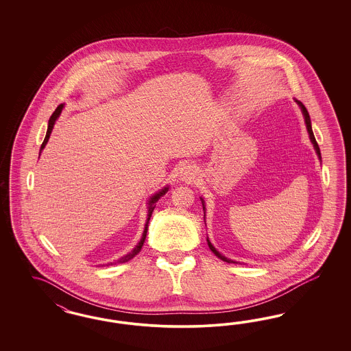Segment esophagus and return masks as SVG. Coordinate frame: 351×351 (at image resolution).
Here are the masks:
<instances>
[{"label": "esophagus", "mask_w": 351, "mask_h": 351, "mask_svg": "<svg viewBox=\"0 0 351 351\" xmlns=\"http://www.w3.org/2000/svg\"><path fill=\"white\" fill-rule=\"evenodd\" d=\"M197 176V171L193 166H184L180 171V180L185 181V182H191L195 180Z\"/></svg>", "instance_id": "34e87169"}]
</instances>
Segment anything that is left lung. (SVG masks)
<instances>
[{"label":"left lung","instance_id":"8db88e82","mask_svg":"<svg viewBox=\"0 0 351 351\" xmlns=\"http://www.w3.org/2000/svg\"><path fill=\"white\" fill-rule=\"evenodd\" d=\"M296 103H298L300 108H301V110H302V114H304V117H305V123H306V128H308V136H310V140H311V143H313V145H314V149H315V152H317V154H318L319 160H322V157H320V149H319L318 143H317V140L314 138V134H313V128H311V121H310V116H308V109L305 108V106L301 103V101H298L296 100ZM201 201H202L203 210H204V201H203V198H201ZM206 215V213H204ZM207 243H208V247H210V250L213 251L215 255L217 256L220 260H223L225 263H233L235 264V261L233 260H230V258H226L225 256L221 255L215 247H213V243L208 241V238H207Z\"/></svg>","mask_w":351,"mask_h":351}]
</instances>
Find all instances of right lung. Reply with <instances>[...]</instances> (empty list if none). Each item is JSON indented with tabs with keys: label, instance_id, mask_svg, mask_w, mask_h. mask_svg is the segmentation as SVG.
Here are the masks:
<instances>
[{
	"label": "right lung",
	"instance_id": "add662e5",
	"mask_svg": "<svg viewBox=\"0 0 351 351\" xmlns=\"http://www.w3.org/2000/svg\"><path fill=\"white\" fill-rule=\"evenodd\" d=\"M64 104H60V106H58L56 109H55V112H53V114H51V117L49 119V126H47V132H46V136H45V140H43V145H41V149H40V154H41V152H43V149L45 148V145L47 144V141H49V138H50V135H51V131H53V125H55V121L58 119V117L60 116V113H62V110H63ZM169 191V186H165L162 191H158V193H156L154 195H152L150 198H149L148 202V219H147V223H145V229H144V233H143V237H141V239H140V242H138V245L131 251V252H128V255L122 256L121 258H118L116 263H110V264H108V265H113V264H123V263H128V260H131V258H134L135 256L138 255V252L141 251V247L144 245V242H145V238H147V232H148V223L149 220H150V216H152V213H153V210L156 208V203L158 202V199H160V197H163L166 193Z\"/></svg>",
	"mask_w": 351,
	"mask_h": 351
}]
</instances>
